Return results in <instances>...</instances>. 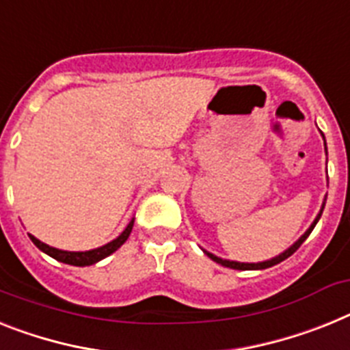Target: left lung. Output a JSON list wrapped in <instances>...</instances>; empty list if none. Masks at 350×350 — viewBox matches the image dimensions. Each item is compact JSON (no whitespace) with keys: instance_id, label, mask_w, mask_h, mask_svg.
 <instances>
[{"instance_id":"left-lung-1","label":"left lung","mask_w":350,"mask_h":350,"mask_svg":"<svg viewBox=\"0 0 350 350\" xmlns=\"http://www.w3.org/2000/svg\"><path fill=\"white\" fill-rule=\"evenodd\" d=\"M322 138H324V134H322ZM324 143H325V142H324ZM324 205H325V200H324V204H322V208H321V212H319V214H317V217H315V221H313V223H312V226H310V228L306 230V232H304V234L301 235V237L297 239V241H295V243L292 244L291 247H288V250H285V252H283L282 255L274 256V258H271V260L258 262V264H244V262L223 260V258H219V256H216V255H212V253L205 252V250H204V253H205V255L208 256V258H212V260H214V262H217V264L225 265V267H230V269H237V271H255V269H267V267H273V265L280 264V262H283V260H285V258H288V256H291V255H294V253L297 252V250H299V246H301V244H303L304 241H306V237H308V235L312 234V230L315 228V225H317V221L321 219V216H322V211H324Z\"/></svg>"}]
</instances>
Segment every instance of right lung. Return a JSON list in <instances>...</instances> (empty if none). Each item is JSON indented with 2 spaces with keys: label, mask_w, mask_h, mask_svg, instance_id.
Here are the masks:
<instances>
[{
  "label": "right lung",
  "mask_w": 350,
  "mask_h": 350,
  "mask_svg": "<svg viewBox=\"0 0 350 350\" xmlns=\"http://www.w3.org/2000/svg\"><path fill=\"white\" fill-rule=\"evenodd\" d=\"M133 225H134V219H131L127 228H125L124 232L115 239V241L104 244V246L97 247V250H90V252H64V250H56V247L40 243V241H38L37 237H33V235L29 234L28 235L29 239H31V243L35 244L40 252L47 253V255L53 256L55 260L64 262V264H68V265H77V267H85V265L97 264L98 260H103V258L109 256L111 253H115L116 250H118L125 241H127V237L131 235V230H133Z\"/></svg>",
  "instance_id": "obj_1"
}]
</instances>
